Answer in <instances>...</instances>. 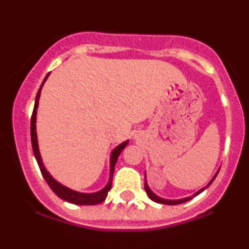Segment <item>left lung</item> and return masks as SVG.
<instances>
[{
	"label": "left lung",
	"instance_id": "left-lung-1",
	"mask_svg": "<svg viewBox=\"0 0 249 249\" xmlns=\"http://www.w3.org/2000/svg\"><path fill=\"white\" fill-rule=\"evenodd\" d=\"M218 173H219V171L218 172L215 173V176L213 177L212 178V180H211L210 182H208V185L206 187H204V188H201V190H199L198 192H196V194H194V196H188V198H184V199H178V200H168V199H162V198H160V196H157V194H154L152 191L150 190V187H148V185H147V182H146V176H145V191H146V193H147V196H148V198H150L151 200H153V201H156V202H159V204H164V205H179V204H182V202H186V201H188V200H191L193 198V196H198V194H200L202 192V191H205L206 190V188L210 186L211 184H212L213 182V180L215 179V177L218 176Z\"/></svg>",
	"mask_w": 249,
	"mask_h": 249
}]
</instances>
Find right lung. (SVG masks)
I'll return each mask as SVG.
<instances>
[{
    "mask_svg": "<svg viewBox=\"0 0 249 249\" xmlns=\"http://www.w3.org/2000/svg\"><path fill=\"white\" fill-rule=\"evenodd\" d=\"M50 72L45 76L44 81L41 84V88H39L38 92L36 95V99H35V107H34V111H33V116H31V125H30V133H31V145H33V151H34V156H35L37 164H38L39 170H41L42 176L44 177L45 181L48 182L53 192L56 194L57 196L65 200V201L71 202V204L75 205H97L101 204V202L104 201L107 196V192L111 190V186H112V177H113V172H115V166L117 159H118L119 154L123 150H124L125 146L128 144V141L122 142L119 144L116 148H113V151L111 152V157H110V178H108V182L107 184L103 190L98 191V192L95 193H81L77 192V191L71 190V188L64 186V185L59 184L58 181H56L55 179L51 177V174L48 172L47 168L44 167L43 165L42 158H41V153H39L38 150V142H37V133H36V115H37V107H38V101H39V96H41V90L44 85L45 81L49 77Z\"/></svg>",
    "mask_w": 249,
    "mask_h": 249,
    "instance_id": "right-lung-1",
    "label": "right lung"
}]
</instances>
